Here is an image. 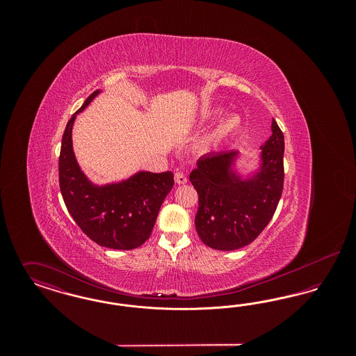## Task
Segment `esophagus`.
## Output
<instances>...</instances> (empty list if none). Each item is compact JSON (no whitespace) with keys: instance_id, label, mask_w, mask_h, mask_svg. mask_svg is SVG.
Segmentation results:
<instances>
[{"instance_id":"obj_1","label":"esophagus","mask_w":356,"mask_h":356,"mask_svg":"<svg viewBox=\"0 0 356 356\" xmlns=\"http://www.w3.org/2000/svg\"><path fill=\"white\" fill-rule=\"evenodd\" d=\"M175 181H176L177 184H186V181H188L186 173L181 172V170H177V172L175 173Z\"/></svg>"}]
</instances>
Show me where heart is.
<instances>
[{
    "label": "heart",
    "instance_id": "obj_1",
    "mask_svg": "<svg viewBox=\"0 0 356 356\" xmlns=\"http://www.w3.org/2000/svg\"><path fill=\"white\" fill-rule=\"evenodd\" d=\"M222 111L216 109L212 112L213 116L221 115ZM240 128V120L236 116H228L224 120H221L219 125L209 134L208 136V143L211 145H219L222 141H225L227 138H229L231 136L235 135Z\"/></svg>",
    "mask_w": 356,
    "mask_h": 356
}]
</instances>
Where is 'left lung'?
Returning <instances> with one entry per match:
<instances>
[{
    "label": "left lung",
    "mask_w": 356,
    "mask_h": 356,
    "mask_svg": "<svg viewBox=\"0 0 356 356\" xmlns=\"http://www.w3.org/2000/svg\"><path fill=\"white\" fill-rule=\"evenodd\" d=\"M261 149L263 170L251 180L240 181L229 175L236 151L203 156L189 175L199 195L195 225L205 245L220 251L241 248L271 221L284 184V136L275 120Z\"/></svg>",
    "instance_id": "1"
}]
</instances>
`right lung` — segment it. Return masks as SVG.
<instances>
[{
    "label": "right lung",
    "instance_id": "1",
    "mask_svg": "<svg viewBox=\"0 0 356 356\" xmlns=\"http://www.w3.org/2000/svg\"><path fill=\"white\" fill-rule=\"evenodd\" d=\"M93 92L65 127L58 157V181L70 216L86 236L112 250H134L152 232L160 207L173 186V173L138 172L127 181L92 186L80 170L72 148L76 115L97 96Z\"/></svg>",
    "mask_w": 356,
    "mask_h": 356
}]
</instances>
